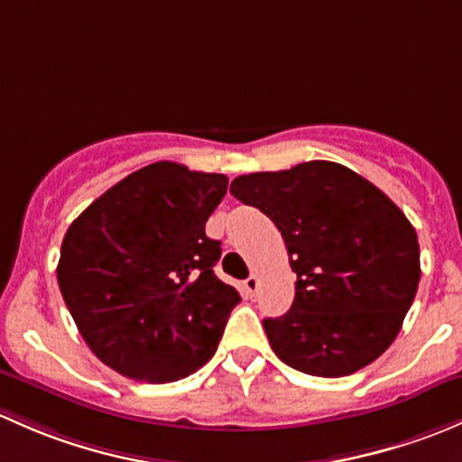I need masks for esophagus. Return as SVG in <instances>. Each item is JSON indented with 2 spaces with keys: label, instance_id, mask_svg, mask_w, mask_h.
I'll return each instance as SVG.
<instances>
[{
  "label": "esophagus",
  "instance_id": "1",
  "mask_svg": "<svg viewBox=\"0 0 462 462\" xmlns=\"http://www.w3.org/2000/svg\"><path fill=\"white\" fill-rule=\"evenodd\" d=\"M258 287H260V280H258V275H254V273H251L249 278L245 280V289H246V291L251 293V296H255V291H258Z\"/></svg>",
  "mask_w": 462,
  "mask_h": 462
}]
</instances>
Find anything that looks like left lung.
Returning <instances> with one entry per match:
<instances>
[{
    "label": "left lung",
    "mask_w": 462,
    "mask_h": 462,
    "mask_svg": "<svg viewBox=\"0 0 462 462\" xmlns=\"http://www.w3.org/2000/svg\"><path fill=\"white\" fill-rule=\"evenodd\" d=\"M240 202L273 220L296 271V298L263 322L298 372L340 378L367 367L401 331L420 280L418 236L378 187L336 162L240 175Z\"/></svg>",
    "instance_id": "1"
}]
</instances>
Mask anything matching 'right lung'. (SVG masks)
<instances>
[{
    "label": "right lung",
    "mask_w": 462,
    "mask_h": 462,
    "mask_svg": "<svg viewBox=\"0 0 462 462\" xmlns=\"http://www.w3.org/2000/svg\"><path fill=\"white\" fill-rule=\"evenodd\" d=\"M226 175L155 162L108 189L69 226L57 282L95 356L142 383H173L213 358L240 293L204 233Z\"/></svg>",
    "instance_id": "add662e5"
}]
</instances>
